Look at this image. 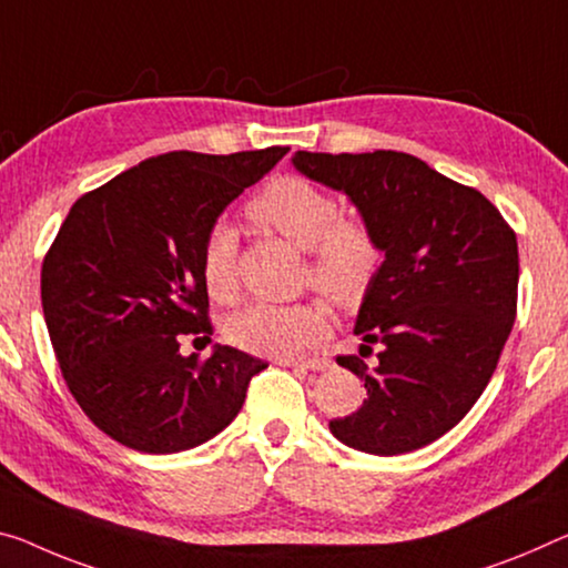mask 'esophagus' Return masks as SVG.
I'll return each instance as SVG.
<instances>
[{
	"label": "esophagus",
	"mask_w": 568,
	"mask_h": 568,
	"mask_svg": "<svg viewBox=\"0 0 568 568\" xmlns=\"http://www.w3.org/2000/svg\"><path fill=\"white\" fill-rule=\"evenodd\" d=\"M286 368H294V371H310V373H320V371H327L329 368V361L327 357H314V361H307V363H284Z\"/></svg>",
	"instance_id": "34e87169"
}]
</instances>
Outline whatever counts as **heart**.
I'll return each mask as SVG.
<instances>
[{
  "label": "heart",
  "instance_id": "heart-1",
  "mask_svg": "<svg viewBox=\"0 0 568 568\" xmlns=\"http://www.w3.org/2000/svg\"><path fill=\"white\" fill-rule=\"evenodd\" d=\"M248 213L296 248L307 251V282L335 304L353 307L368 294L381 266V248L363 221L343 215L339 200L302 178H278L251 200ZM200 278L211 300L231 304L239 296L235 233L213 225L200 246ZM327 335V312L317 302L251 304L229 322V337L241 351L268 357H300Z\"/></svg>",
  "mask_w": 568,
  "mask_h": 568
}]
</instances>
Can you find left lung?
<instances>
[{"label":"left lung","instance_id":"8db88e82","mask_svg":"<svg viewBox=\"0 0 568 568\" xmlns=\"http://www.w3.org/2000/svg\"><path fill=\"white\" fill-rule=\"evenodd\" d=\"M292 164L347 195L383 254L353 329L383 345L378 365L337 357L368 398L329 432L368 455L422 449L465 418L497 368L516 322V233L483 193L412 154L294 152Z\"/></svg>","mask_w":568,"mask_h":568}]
</instances>
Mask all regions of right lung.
I'll use <instances>...</instances> for the list:
<instances>
[{
	"label": "right lung",
	"mask_w": 568,
	"mask_h": 568,
	"mask_svg": "<svg viewBox=\"0 0 568 568\" xmlns=\"http://www.w3.org/2000/svg\"><path fill=\"white\" fill-rule=\"evenodd\" d=\"M290 152H170L85 193L42 261V312L78 406L111 439L174 455L221 434L264 361L213 345L200 246L217 217ZM211 343V339H207Z\"/></svg>",
	"instance_id": "add662e5"
}]
</instances>
